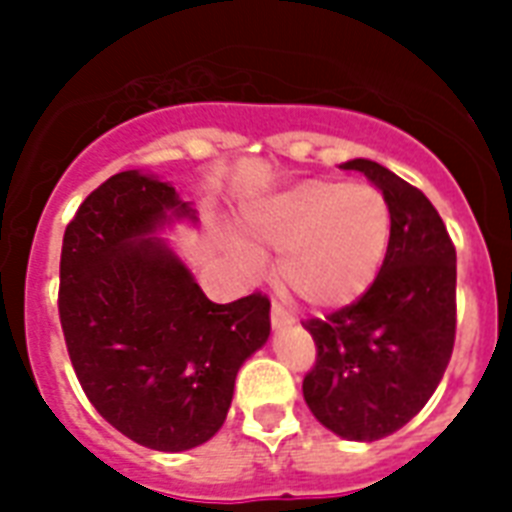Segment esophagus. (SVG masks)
Returning <instances> with one entry per match:
<instances>
[{
  "label": "esophagus",
  "mask_w": 512,
  "mask_h": 512,
  "mask_svg": "<svg viewBox=\"0 0 512 512\" xmlns=\"http://www.w3.org/2000/svg\"><path fill=\"white\" fill-rule=\"evenodd\" d=\"M271 324H273V329H281V327H287V324H292L289 313L284 311L279 303L271 305Z\"/></svg>",
  "instance_id": "esophagus-1"
}]
</instances>
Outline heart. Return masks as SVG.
I'll use <instances>...</instances> for the list:
<instances>
[{
  "mask_svg": "<svg viewBox=\"0 0 512 512\" xmlns=\"http://www.w3.org/2000/svg\"><path fill=\"white\" fill-rule=\"evenodd\" d=\"M247 236L279 252L276 279L316 311L356 303L388 255V196L364 180L311 177L249 209Z\"/></svg>",
  "mask_w": 512,
  "mask_h": 512,
  "instance_id": "1",
  "label": "heart"
}]
</instances>
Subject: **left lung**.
I'll use <instances>...</instances> for the list:
<instances>
[{"mask_svg":"<svg viewBox=\"0 0 512 512\" xmlns=\"http://www.w3.org/2000/svg\"><path fill=\"white\" fill-rule=\"evenodd\" d=\"M390 204V244L356 303L305 321L316 364L303 380L313 417L348 441L404 428L444 377L457 332V252L428 196L382 164L353 159Z\"/></svg>","mask_w":512,"mask_h":512,"instance_id":"left-lung-1","label":"left lung"}]
</instances>
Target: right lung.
Masks as SVG:
<instances>
[{"mask_svg":"<svg viewBox=\"0 0 512 512\" xmlns=\"http://www.w3.org/2000/svg\"><path fill=\"white\" fill-rule=\"evenodd\" d=\"M191 217L170 183L119 172L79 204L60 252V327L79 385L119 433L185 452L223 428L239 366L271 335L260 292L212 303L154 233Z\"/></svg>","mask_w":512,"mask_h":512,"instance_id":"add662e5","label":"right lung"}]
</instances>
